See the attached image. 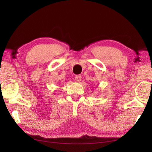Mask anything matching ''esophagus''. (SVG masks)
I'll list each match as a JSON object with an SVG mask.
<instances>
[{
  "instance_id": "obj_1",
  "label": "esophagus",
  "mask_w": 152,
  "mask_h": 152,
  "mask_svg": "<svg viewBox=\"0 0 152 152\" xmlns=\"http://www.w3.org/2000/svg\"><path fill=\"white\" fill-rule=\"evenodd\" d=\"M81 80H82V76H80V75H77V76H75V80H76V82H80V81H81Z\"/></svg>"
}]
</instances>
